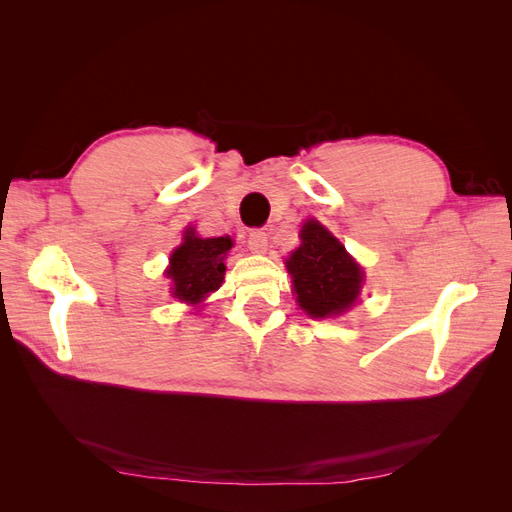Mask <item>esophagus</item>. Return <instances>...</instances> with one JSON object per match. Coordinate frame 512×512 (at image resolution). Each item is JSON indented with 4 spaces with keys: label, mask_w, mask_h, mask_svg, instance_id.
I'll return each instance as SVG.
<instances>
[{
    "label": "esophagus",
    "mask_w": 512,
    "mask_h": 512,
    "mask_svg": "<svg viewBox=\"0 0 512 512\" xmlns=\"http://www.w3.org/2000/svg\"><path fill=\"white\" fill-rule=\"evenodd\" d=\"M267 243H269V235L262 228H254L250 230V235H247V245H250V250L254 252H265Z\"/></svg>",
    "instance_id": "obj_1"
}]
</instances>
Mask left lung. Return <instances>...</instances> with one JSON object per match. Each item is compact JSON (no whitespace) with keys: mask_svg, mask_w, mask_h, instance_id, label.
Segmentation results:
<instances>
[{"mask_svg":"<svg viewBox=\"0 0 512 512\" xmlns=\"http://www.w3.org/2000/svg\"><path fill=\"white\" fill-rule=\"evenodd\" d=\"M286 267L301 309L312 318L342 314L359 297L361 267L316 220H307L301 228V245L286 260Z\"/></svg>","mask_w":512,"mask_h":512,"instance_id":"1","label":"left lung"}]
</instances>
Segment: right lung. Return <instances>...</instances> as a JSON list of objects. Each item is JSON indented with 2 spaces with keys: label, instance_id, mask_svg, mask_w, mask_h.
<instances>
[{
  "label": "right lung",
  "instance_id": "right-lung-1",
  "mask_svg": "<svg viewBox=\"0 0 512 512\" xmlns=\"http://www.w3.org/2000/svg\"><path fill=\"white\" fill-rule=\"evenodd\" d=\"M230 247V237L200 239L192 228L185 232V241L170 256L166 271V277L173 280L175 297L196 305L218 290L224 280V258Z\"/></svg>",
  "mask_w": 512,
  "mask_h": 512
}]
</instances>
